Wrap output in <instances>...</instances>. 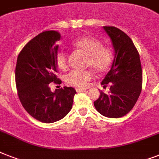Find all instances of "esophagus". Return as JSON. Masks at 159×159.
I'll return each mask as SVG.
<instances>
[{
  "label": "esophagus",
  "mask_w": 159,
  "mask_h": 159,
  "mask_svg": "<svg viewBox=\"0 0 159 159\" xmlns=\"http://www.w3.org/2000/svg\"><path fill=\"white\" fill-rule=\"evenodd\" d=\"M76 91H77V92H84V91H87V89H86V88H80V87H77V88H76Z\"/></svg>",
  "instance_id": "34e87169"
}]
</instances>
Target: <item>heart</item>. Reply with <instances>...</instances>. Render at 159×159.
Wrapping results in <instances>:
<instances>
[{
	"instance_id": "heart-1",
	"label": "heart",
	"mask_w": 159,
	"mask_h": 159,
	"mask_svg": "<svg viewBox=\"0 0 159 159\" xmlns=\"http://www.w3.org/2000/svg\"><path fill=\"white\" fill-rule=\"evenodd\" d=\"M72 45L87 54L86 65L91 67L97 72H105L111 67L114 59V53L108 46H102V41L94 36L84 35L75 39ZM56 62L60 69H66L67 67V53L60 50L57 53ZM93 77L91 70L77 71L74 70L66 76L68 84L77 87H85Z\"/></svg>"
}]
</instances>
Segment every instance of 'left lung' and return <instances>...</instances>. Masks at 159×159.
Returning a JSON list of instances; mask_svg holds the SVG:
<instances>
[{
	"instance_id": "left-lung-1",
	"label": "left lung",
	"mask_w": 159,
	"mask_h": 159,
	"mask_svg": "<svg viewBox=\"0 0 159 159\" xmlns=\"http://www.w3.org/2000/svg\"><path fill=\"white\" fill-rule=\"evenodd\" d=\"M103 29L111 38L116 55L111 69L102 82L104 87L110 83V92H100L94 106L102 116L120 118L132 110L141 93L140 58L133 41L125 32L114 26H103Z\"/></svg>"
}]
</instances>
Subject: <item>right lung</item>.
Returning a JSON list of instances; mask_svg holds the SVG:
<instances>
[{"label": "right lung", "instance_id": "add662e5", "mask_svg": "<svg viewBox=\"0 0 159 159\" xmlns=\"http://www.w3.org/2000/svg\"><path fill=\"white\" fill-rule=\"evenodd\" d=\"M59 32L43 31L24 46L17 57L16 84L18 97L27 112L43 123L59 120L71 111L73 87H63L52 92L49 83L61 84L57 78V42Z\"/></svg>", "mask_w": 159, "mask_h": 159}]
</instances>
